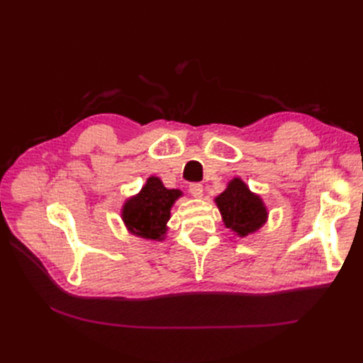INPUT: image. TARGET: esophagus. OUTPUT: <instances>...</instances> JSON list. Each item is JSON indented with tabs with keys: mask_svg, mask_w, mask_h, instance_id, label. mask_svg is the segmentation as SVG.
I'll return each instance as SVG.
<instances>
[{
	"mask_svg": "<svg viewBox=\"0 0 363 363\" xmlns=\"http://www.w3.org/2000/svg\"><path fill=\"white\" fill-rule=\"evenodd\" d=\"M189 192L195 196V199H203V195H204L203 184H200V183L191 184V186H189Z\"/></svg>",
	"mask_w": 363,
	"mask_h": 363,
	"instance_id": "1",
	"label": "esophagus"
}]
</instances>
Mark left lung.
Instances as JSON below:
<instances>
[{
	"mask_svg": "<svg viewBox=\"0 0 363 363\" xmlns=\"http://www.w3.org/2000/svg\"><path fill=\"white\" fill-rule=\"evenodd\" d=\"M224 225L239 238L255 235L268 221V207L262 196L250 191L247 183L235 177L227 183L224 192L215 196Z\"/></svg>",
	"mask_w": 363,
	"mask_h": 363,
	"instance_id": "8db88e82",
	"label": "left lung"
}]
</instances>
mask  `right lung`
Masks as SVG:
<instances>
[{"instance_id":"1","label":"right lung","mask_w":363,"mask_h":363,"mask_svg":"<svg viewBox=\"0 0 363 363\" xmlns=\"http://www.w3.org/2000/svg\"><path fill=\"white\" fill-rule=\"evenodd\" d=\"M183 192L164 188L159 177L147 179L142 189L131 195L121 207V219L130 235L147 240H164L168 232L171 208Z\"/></svg>"}]
</instances>
